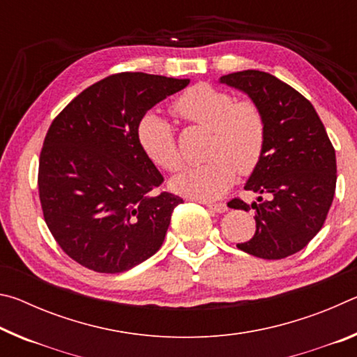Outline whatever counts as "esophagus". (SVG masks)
<instances>
[{
	"label": "esophagus",
	"instance_id": "34e87169",
	"mask_svg": "<svg viewBox=\"0 0 357 357\" xmlns=\"http://www.w3.org/2000/svg\"><path fill=\"white\" fill-rule=\"evenodd\" d=\"M206 206L211 209V211H214V213H219V214H222V213H225V211H228V206L225 203H206Z\"/></svg>",
	"mask_w": 357,
	"mask_h": 357
}]
</instances>
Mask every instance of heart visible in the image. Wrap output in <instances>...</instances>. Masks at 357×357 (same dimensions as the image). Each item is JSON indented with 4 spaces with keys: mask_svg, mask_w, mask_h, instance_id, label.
Returning a JSON list of instances; mask_svg holds the SVG:
<instances>
[{
    "mask_svg": "<svg viewBox=\"0 0 357 357\" xmlns=\"http://www.w3.org/2000/svg\"><path fill=\"white\" fill-rule=\"evenodd\" d=\"M174 112L187 121L211 129L208 162L190 165L172 179V189L197 200H215L225 195L241 174L252 173L263 155L266 121L252 100H239L223 89L198 83L174 102ZM137 138L148 159L165 172L183 164L176 135L159 114L146 113L137 126Z\"/></svg>",
    "mask_w": 357,
    "mask_h": 357,
    "instance_id": "1",
    "label": "heart"
}]
</instances>
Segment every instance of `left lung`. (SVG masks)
<instances>
[{
	"label": "left lung",
	"instance_id": "obj_1",
	"mask_svg": "<svg viewBox=\"0 0 357 357\" xmlns=\"http://www.w3.org/2000/svg\"><path fill=\"white\" fill-rule=\"evenodd\" d=\"M220 83L245 93L266 121L263 155L244 189L258 198L234 209H255L257 229L238 249L264 259L299 252L321 229L334 200L335 151L315 108L289 84L261 70L234 72Z\"/></svg>",
	"mask_w": 357,
	"mask_h": 357
}]
</instances>
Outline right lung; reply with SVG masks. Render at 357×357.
<instances>
[{
  "mask_svg": "<svg viewBox=\"0 0 357 357\" xmlns=\"http://www.w3.org/2000/svg\"><path fill=\"white\" fill-rule=\"evenodd\" d=\"M189 78L121 72L84 89L53 119L39 159V198L58 245L96 273H124L164 243L183 198L137 138L140 119Z\"/></svg>",
  "mask_w": 357,
  "mask_h": 357,
  "instance_id": "1",
  "label": "right lung"
}]
</instances>
